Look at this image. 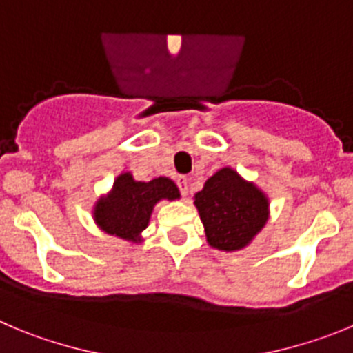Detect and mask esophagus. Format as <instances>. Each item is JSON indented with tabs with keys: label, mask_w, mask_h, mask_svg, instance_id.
I'll use <instances>...</instances> for the list:
<instances>
[{
	"label": "esophagus",
	"mask_w": 353,
	"mask_h": 353,
	"mask_svg": "<svg viewBox=\"0 0 353 353\" xmlns=\"http://www.w3.org/2000/svg\"><path fill=\"white\" fill-rule=\"evenodd\" d=\"M176 183H177V186H179L181 195H183V196L188 195V177L179 176V177H177V179H176Z\"/></svg>",
	"instance_id": "34e87169"
}]
</instances>
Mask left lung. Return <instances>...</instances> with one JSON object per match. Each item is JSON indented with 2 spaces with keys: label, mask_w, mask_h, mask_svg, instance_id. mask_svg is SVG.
Wrapping results in <instances>:
<instances>
[{
  "label": "left lung",
  "mask_w": 353,
  "mask_h": 353,
  "mask_svg": "<svg viewBox=\"0 0 353 353\" xmlns=\"http://www.w3.org/2000/svg\"><path fill=\"white\" fill-rule=\"evenodd\" d=\"M208 243L221 252H237L259 234L269 218V200L236 170H218L195 195Z\"/></svg>",
  "instance_id": "obj_1"
}]
</instances>
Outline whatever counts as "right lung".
<instances>
[{"label": "right lung", "instance_id": "1", "mask_svg": "<svg viewBox=\"0 0 353 353\" xmlns=\"http://www.w3.org/2000/svg\"><path fill=\"white\" fill-rule=\"evenodd\" d=\"M161 199H179V190L172 179L157 177L149 183H142L133 179L130 172H125L116 179L112 192L105 199L98 200L94 221L110 236L139 243L154 204Z\"/></svg>", "mask_w": 353, "mask_h": 353}]
</instances>
